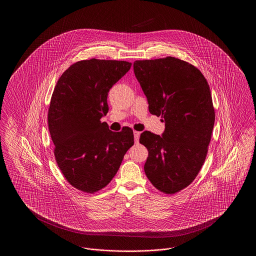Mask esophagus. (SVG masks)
Listing matches in <instances>:
<instances>
[{"label":"esophagus","mask_w":256,"mask_h":256,"mask_svg":"<svg viewBox=\"0 0 256 256\" xmlns=\"http://www.w3.org/2000/svg\"><path fill=\"white\" fill-rule=\"evenodd\" d=\"M134 141L135 143H138L139 142V137H140V132H134Z\"/></svg>","instance_id":"1"}]
</instances>
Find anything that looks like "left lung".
Masks as SVG:
<instances>
[{"label": "left lung", "mask_w": 256, "mask_h": 256, "mask_svg": "<svg viewBox=\"0 0 256 256\" xmlns=\"http://www.w3.org/2000/svg\"><path fill=\"white\" fill-rule=\"evenodd\" d=\"M134 70L148 111L165 122L161 136L146 130L140 135L148 150L145 174L156 189L172 195L192 183L206 158L215 122L211 91L198 68L172 56L136 60Z\"/></svg>", "instance_id": "obj_1"}]
</instances>
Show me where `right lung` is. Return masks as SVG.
Returning <instances> with one entry per match:
<instances>
[{
  "mask_svg": "<svg viewBox=\"0 0 256 256\" xmlns=\"http://www.w3.org/2000/svg\"><path fill=\"white\" fill-rule=\"evenodd\" d=\"M130 67L128 61H78L54 87L48 112L54 158L66 180L78 190L95 193L106 187L134 146L130 128L114 132L100 122L108 112L110 88Z\"/></svg>",
  "mask_w": 256,
  "mask_h": 256,
  "instance_id": "right-lung-1",
  "label": "right lung"
}]
</instances>
